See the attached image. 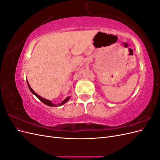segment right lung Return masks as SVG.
<instances>
[{
	"mask_svg": "<svg viewBox=\"0 0 160 160\" xmlns=\"http://www.w3.org/2000/svg\"><path fill=\"white\" fill-rule=\"evenodd\" d=\"M27 84H28V88H29V89L31 90V91L32 92V93L34 94V95H35L36 97H37V98L38 99H39L40 101H42V102L43 103H45V105H48V106H51V107H53V106H55V107H56V106H58V105H63V104H65L66 102H67V101H68L69 99V97H67V98L63 101H62V102L59 104V105H54V104H52V103H51V101H50L49 100H47V99H43L42 98H41V97H40L39 95H37L36 93H35V91H34L32 89H31V87H30V85H29V84H28V82H27Z\"/></svg>",
	"mask_w": 160,
	"mask_h": 160,
	"instance_id": "right-lung-1",
	"label": "right lung"
}]
</instances>
